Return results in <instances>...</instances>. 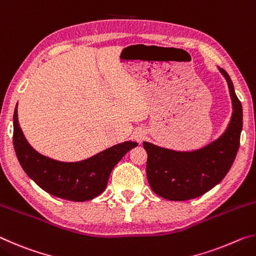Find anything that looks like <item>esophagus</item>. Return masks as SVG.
I'll return each mask as SVG.
<instances>
[{
  "label": "esophagus",
  "instance_id": "esophagus-1",
  "mask_svg": "<svg viewBox=\"0 0 256 256\" xmlns=\"http://www.w3.org/2000/svg\"><path fill=\"white\" fill-rule=\"evenodd\" d=\"M136 138L138 141H142L144 138V132H142V131H140V132H138L136 134Z\"/></svg>",
  "mask_w": 256,
  "mask_h": 256
}]
</instances>
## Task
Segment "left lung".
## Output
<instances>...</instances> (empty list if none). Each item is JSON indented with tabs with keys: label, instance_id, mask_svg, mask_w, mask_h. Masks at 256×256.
Instances as JSON below:
<instances>
[{
	"label": "left lung",
	"instance_id": "obj_1",
	"mask_svg": "<svg viewBox=\"0 0 256 256\" xmlns=\"http://www.w3.org/2000/svg\"><path fill=\"white\" fill-rule=\"evenodd\" d=\"M232 104V114L227 128L216 140L200 149L176 151L144 142L148 154L146 177L151 190L170 201L196 198L214 188L230 170L240 148L242 128V108L232 81L224 68Z\"/></svg>",
	"mask_w": 256,
	"mask_h": 256
}]
</instances>
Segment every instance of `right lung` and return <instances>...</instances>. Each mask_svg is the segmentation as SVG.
Listing matches in <instances>:
<instances>
[{
  "mask_svg": "<svg viewBox=\"0 0 256 256\" xmlns=\"http://www.w3.org/2000/svg\"><path fill=\"white\" fill-rule=\"evenodd\" d=\"M14 146L22 170L40 188L56 198L84 202L92 200L105 190L112 168L138 144L125 141L74 162L52 159L34 150L24 138L19 125L16 104Z\"/></svg>",
  "mask_w": 256,
  "mask_h": 256,
  "instance_id": "obj_1",
  "label": "right lung"
}]
</instances>
